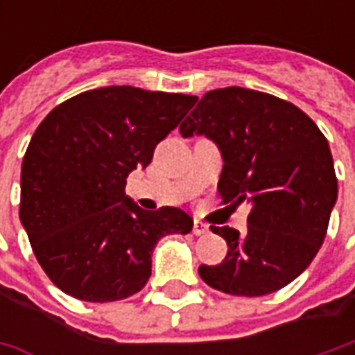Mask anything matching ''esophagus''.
<instances>
[{
  "instance_id": "34e87169",
  "label": "esophagus",
  "mask_w": 355,
  "mask_h": 355,
  "mask_svg": "<svg viewBox=\"0 0 355 355\" xmlns=\"http://www.w3.org/2000/svg\"><path fill=\"white\" fill-rule=\"evenodd\" d=\"M205 233H209V227L201 221H193V235H205Z\"/></svg>"
}]
</instances>
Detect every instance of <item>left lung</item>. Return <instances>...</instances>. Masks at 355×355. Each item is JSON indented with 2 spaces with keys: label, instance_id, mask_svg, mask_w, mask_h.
<instances>
[{
  "label": "left lung",
  "instance_id": "8db88e82",
  "mask_svg": "<svg viewBox=\"0 0 355 355\" xmlns=\"http://www.w3.org/2000/svg\"><path fill=\"white\" fill-rule=\"evenodd\" d=\"M221 152L217 189L225 203H249L247 233L215 227L227 241L219 265L199 266L211 288L235 296L275 293L306 270L324 243L338 199L328 140L294 104L259 90H209L180 126Z\"/></svg>",
  "mask_w": 355,
  "mask_h": 355
}]
</instances>
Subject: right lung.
Returning a JSON list of instances; mask_svg holds the SVG:
<instances>
[{"mask_svg":"<svg viewBox=\"0 0 355 355\" xmlns=\"http://www.w3.org/2000/svg\"><path fill=\"white\" fill-rule=\"evenodd\" d=\"M196 96L104 87L53 108L21 166L19 219L35 257L62 293L114 302L142 291L166 235L191 231L178 207L146 211L124 193Z\"/></svg>","mask_w":355,"mask_h":355,"instance_id":"right-lung-1","label":"right lung"}]
</instances>
